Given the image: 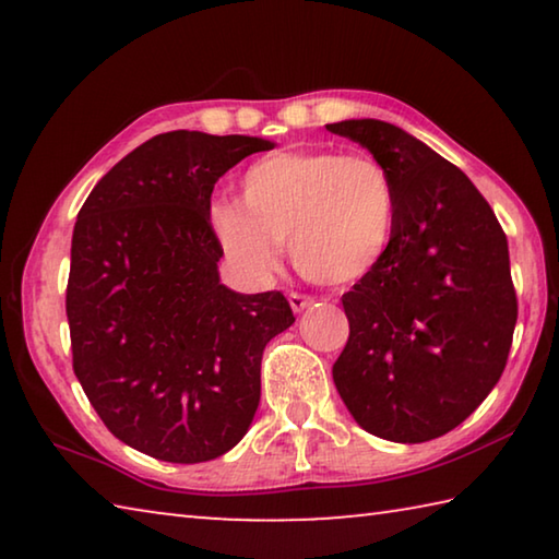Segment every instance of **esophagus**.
<instances>
[{
  "label": "esophagus",
  "mask_w": 559,
  "mask_h": 559,
  "mask_svg": "<svg viewBox=\"0 0 559 559\" xmlns=\"http://www.w3.org/2000/svg\"><path fill=\"white\" fill-rule=\"evenodd\" d=\"M288 302H290L293 313H300V310H306L308 306H313V298L302 296V293H288Z\"/></svg>",
  "instance_id": "esophagus-1"
}]
</instances>
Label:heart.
Wrapping results in <instances>:
<instances>
[{
  "label": "heart",
  "mask_w": 559,
  "mask_h": 559,
  "mask_svg": "<svg viewBox=\"0 0 559 559\" xmlns=\"http://www.w3.org/2000/svg\"><path fill=\"white\" fill-rule=\"evenodd\" d=\"M239 189V202H212L206 222L231 269L251 283L276 273L283 241L320 286L370 276L392 246L396 189L372 155L281 150L246 169Z\"/></svg>",
  "instance_id": "obj_1"
}]
</instances>
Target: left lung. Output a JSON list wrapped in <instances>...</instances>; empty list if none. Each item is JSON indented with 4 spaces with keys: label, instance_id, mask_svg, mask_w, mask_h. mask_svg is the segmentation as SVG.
Here are the masks:
<instances>
[{
    "label": "left lung",
    "instance_id": "1",
    "mask_svg": "<svg viewBox=\"0 0 559 559\" xmlns=\"http://www.w3.org/2000/svg\"><path fill=\"white\" fill-rule=\"evenodd\" d=\"M325 128L370 150L396 189L390 251L343 296L335 386L374 437L439 439L506 370L518 320L508 239L471 179L406 130L374 118Z\"/></svg>",
    "mask_w": 559,
    "mask_h": 559
}]
</instances>
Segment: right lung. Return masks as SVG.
Segmentation results:
<instances>
[{
	"instance_id": "1",
	"label": "right lung",
	"mask_w": 559,
	"mask_h": 559,
	"mask_svg": "<svg viewBox=\"0 0 559 559\" xmlns=\"http://www.w3.org/2000/svg\"><path fill=\"white\" fill-rule=\"evenodd\" d=\"M271 140L173 130L93 187L71 239L73 372L112 437L169 463L222 456L249 431L261 355L296 323L281 290L219 281L216 179Z\"/></svg>"
}]
</instances>
